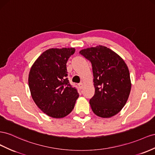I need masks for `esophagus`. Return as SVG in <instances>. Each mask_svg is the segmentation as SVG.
<instances>
[{"label": "esophagus", "mask_w": 155, "mask_h": 155, "mask_svg": "<svg viewBox=\"0 0 155 155\" xmlns=\"http://www.w3.org/2000/svg\"><path fill=\"white\" fill-rule=\"evenodd\" d=\"M78 86L79 87V89H82L83 87V84L82 83H78Z\"/></svg>", "instance_id": "1"}]
</instances>
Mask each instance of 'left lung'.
<instances>
[{
	"instance_id": "obj_1",
	"label": "left lung",
	"mask_w": 155,
	"mask_h": 155,
	"mask_svg": "<svg viewBox=\"0 0 155 155\" xmlns=\"http://www.w3.org/2000/svg\"><path fill=\"white\" fill-rule=\"evenodd\" d=\"M92 64L94 94L89 103L94 114L109 118L124 106L131 90L129 70L123 59L103 45L81 50Z\"/></svg>"
}]
</instances>
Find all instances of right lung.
Wrapping results in <instances>:
<instances>
[{"label": "right lung", "mask_w": 155, "mask_h": 155, "mask_svg": "<svg viewBox=\"0 0 155 155\" xmlns=\"http://www.w3.org/2000/svg\"><path fill=\"white\" fill-rule=\"evenodd\" d=\"M74 48H51L37 58L31 68L28 86L40 110L53 118H62L72 111L79 97L70 84L66 63Z\"/></svg>", "instance_id": "right-lung-1"}]
</instances>
